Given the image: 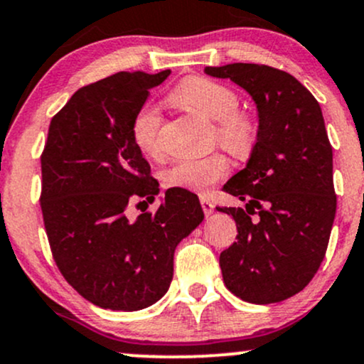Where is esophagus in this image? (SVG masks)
<instances>
[{
  "label": "esophagus",
  "mask_w": 364,
  "mask_h": 364,
  "mask_svg": "<svg viewBox=\"0 0 364 364\" xmlns=\"http://www.w3.org/2000/svg\"><path fill=\"white\" fill-rule=\"evenodd\" d=\"M200 206H203V211L206 216H209L213 211H215V204H213L208 198H200Z\"/></svg>",
  "instance_id": "obj_1"
}]
</instances>
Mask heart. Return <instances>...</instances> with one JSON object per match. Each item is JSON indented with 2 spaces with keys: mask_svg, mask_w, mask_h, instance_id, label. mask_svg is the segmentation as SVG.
I'll list each match as a JSON object with an SVG mask.
<instances>
[{
  "mask_svg": "<svg viewBox=\"0 0 364 364\" xmlns=\"http://www.w3.org/2000/svg\"><path fill=\"white\" fill-rule=\"evenodd\" d=\"M172 102L216 121L215 138L233 156L245 158L254 151L259 141V121L240 107V97L233 88L220 81L191 76L173 90ZM160 110L153 104H144L131 122L132 143L148 156L161 155ZM230 160L223 153L204 158H182L173 161L164 173V182L172 189H183L208 194L215 183L230 173Z\"/></svg>",
  "mask_w": 364,
  "mask_h": 364,
  "instance_id": "obj_1",
  "label": "heart"
}]
</instances>
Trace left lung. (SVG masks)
<instances>
[{"label":"left lung","instance_id":"8db88e82","mask_svg":"<svg viewBox=\"0 0 364 364\" xmlns=\"http://www.w3.org/2000/svg\"><path fill=\"white\" fill-rule=\"evenodd\" d=\"M204 71L240 85L259 110L257 146L223 187L245 208L218 206L238 230L237 242L220 255L223 281L243 301H283L317 274L334 223L332 144L322 110L300 81L277 68L233 63Z\"/></svg>","mask_w":364,"mask_h":364}]
</instances>
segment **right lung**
I'll return each instance as SVG.
<instances>
[{
    "instance_id": "right-lung-1",
    "label": "right lung",
    "mask_w": 364,
    "mask_h": 364,
    "mask_svg": "<svg viewBox=\"0 0 364 364\" xmlns=\"http://www.w3.org/2000/svg\"><path fill=\"white\" fill-rule=\"evenodd\" d=\"M168 75L121 71L85 85L49 124L41 155L47 240L64 279L102 309L134 311L160 300L175 247L204 220L198 196L183 189L166 191L156 213L127 218L132 200L158 194L132 143V117Z\"/></svg>"
}]
</instances>
